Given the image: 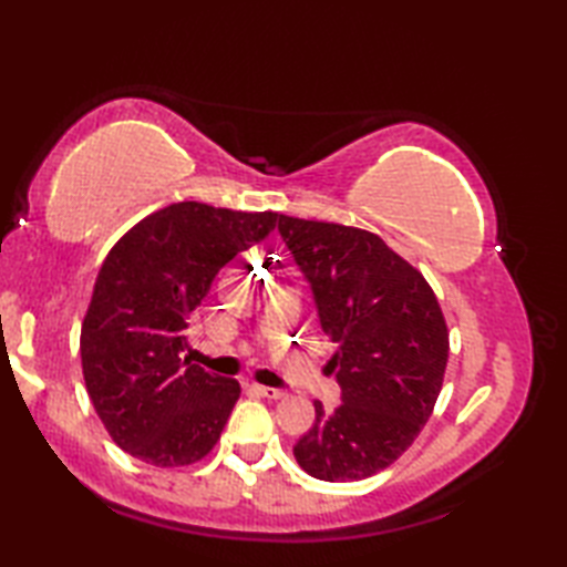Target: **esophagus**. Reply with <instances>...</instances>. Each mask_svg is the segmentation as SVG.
Here are the masks:
<instances>
[{
	"instance_id": "esophagus-1",
	"label": "esophagus",
	"mask_w": 567,
	"mask_h": 567,
	"mask_svg": "<svg viewBox=\"0 0 567 567\" xmlns=\"http://www.w3.org/2000/svg\"><path fill=\"white\" fill-rule=\"evenodd\" d=\"M258 396H265V400H282L285 392L282 390H275V388H265V384H252L250 388Z\"/></svg>"
}]
</instances>
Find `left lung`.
<instances>
[{"label": "left lung", "mask_w": 567, "mask_h": 567, "mask_svg": "<svg viewBox=\"0 0 567 567\" xmlns=\"http://www.w3.org/2000/svg\"><path fill=\"white\" fill-rule=\"evenodd\" d=\"M280 236L311 285L341 384L331 414L295 445L299 467L353 483L392 465L429 421L449 363V327L414 265L365 228L280 214Z\"/></svg>", "instance_id": "obj_1"}]
</instances>
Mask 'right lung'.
Instances as JSON below:
<instances>
[{
    "label": "right lung",
    "instance_id": "right-lung-1",
    "mask_svg": "<svg viewBox=\"0 0 567 567\" xmlns=\"http://www.w3.org/2000/svg\"><path fill=\"white\" fill-rule=\"evenodd\" d=\"M277 212L177 202L116 240L80 331L82 375L112 441L155 467L202 461L240 394L234 378L189 365L187 321L228 260L272 234Z\"/></svg>",
    "mask_w": 567,
    "mask_h": 567
}]
</instances>
